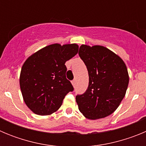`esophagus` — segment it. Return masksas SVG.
<instances>
[{"mask_svg": "<svg viewBox=\"0 0 146 146\" xmlns=\"http://www.w3.org/2000/svg\"><path fill=\"white\" fill-rule=\"evenodd\" d=\"M72 86H75V84H76V80H73L72 81Z\"/></svg>", "mask_w": 146, "mask_h": 146, "instance_id": "1", "label": "esophagus"}]
</instances>
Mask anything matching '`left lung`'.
<instances>
[{
  "label": "left lung",
  "instance_id": "left-lung-1",
  "mask_svg": "<svg viewBox=\"0 0 146 146\" xmlns=\"http://www.w3.org/2000/svg\"><path fill=\"white\" fill-rule=\"evenodd\" d=\"M78 54L89 76L87 90L76 96L80 111L91 120L108 116L119 106L128 87L129 74L124 62L99 45H81Z\"/></svg>",
  "mask_w": 146,
  "mask_h": 146
}]
</instances>
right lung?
Here are the masks:
<instances>
[{
    "instance_id": "1",
    "label": "right lung",
    "mask_w": 146,
    "mask_h": 146,
    "mask_svg": "<svg viewBox=\"0 0 146 146\" xmlns=\"http://www.w3.org/2000/svg\"><path fill=\"white\" fill-rule=\"evenodd\" d=\"M78 52L76 44L49 45L30 56L20 72L23 99L32 111L47 115L60 108L64 97L74 88L66 77V61Z\"/></svg>"
}]
</instances>
